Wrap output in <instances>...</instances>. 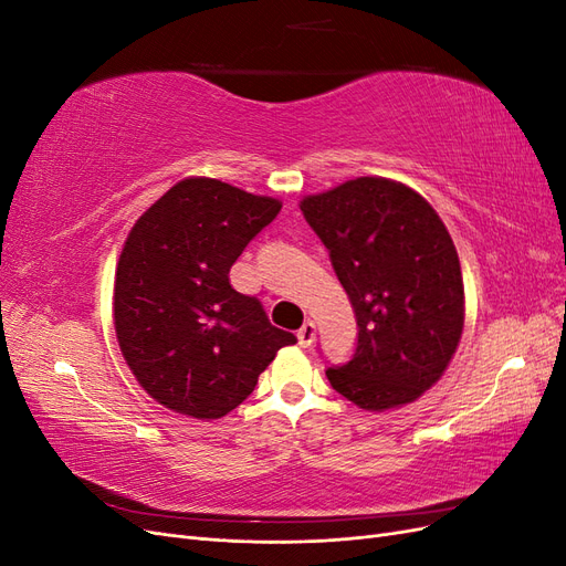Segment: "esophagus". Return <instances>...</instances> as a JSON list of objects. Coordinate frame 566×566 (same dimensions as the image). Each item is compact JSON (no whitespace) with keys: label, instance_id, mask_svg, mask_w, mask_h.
<instances>
[{"label":"esophagus","instance_id":"esophagus-1","mask_svg":"<svg viewBox=\"0 0 566 566\" xmlns=\"http://www.w3.org/2000/svg\"><path fill=\"white\" fill-rule=\"evenodd\" d=\"M314 337H316V325H314V321H304V325L297 331L300 347H310L312 342H314Z\"/></svg>","mask_w":566,"mask_h":566}]
</instances>
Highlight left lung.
<instances>
[{
  "label": "left lung",
  "instance_id": "1",
  "mask_svg": "<svg viewBox=\"0 0 566 566\" xmlns=\"http://www.w3.org/2000/svg\"><path fill=\"white\" fill-rule=\"evenodd\" d=\"M356 316V349L325 370L366 410L416 401L447 370L462 333L458 252L439 214L403 184L361 177L302 200Z\"/></svg>",
  "mask_w": 566,
  "mask_h": 566
}]
</instances>
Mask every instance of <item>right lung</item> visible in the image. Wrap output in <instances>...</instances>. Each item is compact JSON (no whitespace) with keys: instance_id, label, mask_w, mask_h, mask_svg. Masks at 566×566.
<instances>
[{"instance_id":"add662e5","label":"right lung","mask_w":566,"mask_h":566,"mask_svg":"<svg viewBox=\"0 0 566 566\" xmlns=\"http://www.w3.org/2000/svg\"><path fill=\"white\" fill-rule=\"evenodd\" d=\"M281 202L217 179H184L136 221L115 279V333L139 385L177 413L214 420L241 406L297 337L269 323L229 271Z\"/></svg>"}]
</instances>
